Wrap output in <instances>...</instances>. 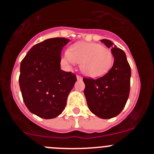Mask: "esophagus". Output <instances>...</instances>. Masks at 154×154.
<instances>
[{
	"label": "esophagus",
	"instance_id": "34e87169",
	"mask_svg": "<svg viewBox=\"0 0 154 154\" xmlns=\"http://www.w3.org/2000/svg\"><path fill=\"white\" fill-rule=\"evenodd\" d=\"M76 78H77V79H78V80H82V76L78 75H76Z\"/></svg>",
	"mask_w": 154,
	"mask_h": 154
}]
</instances>
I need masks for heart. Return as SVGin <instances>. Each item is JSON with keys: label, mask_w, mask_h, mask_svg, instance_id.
<instances>
[{"label": "heart", "mask_w": 154, "mask_h": 154, "mask_svg": "<svg viewBox=\"0 0 154 154\" xmlns=\"http://www.w3.org/2000/svg\"><path fill=\"white\" fill-rule=\"evenodd\" d=\"M65 62L70 65L81 62L82 72L89 77H99L108 72L113 64V54L109 48L97 43L79 42L65 50Z\"/></svg>", "instance_id": "1"}]
</instances>
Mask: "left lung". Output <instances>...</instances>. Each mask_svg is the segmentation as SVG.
<instances>
[{
  "mask_svg": "<svg viewBox=\"0 0 154 154\" xmlns=\"http://www.w3.org/2000/svg\"><path fill=\"white\" fill-rule=\"evenodd\" d=\"M111 48L114 62L112 68L96 79L83 78L87 104L91 112L102 119H110L119 115L124 108L130 89L131 69L126 54L107 39L101 40Z\"/></svg>",
  "mask_w": 154,
  "mask_h": 154,
  "instance_id": "left-lung-1",
  "label": "left lung"
}]
</instances>
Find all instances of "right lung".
<instances>
[{
    "instance_id": "add662e5",
    "label": "right lung",
    "mask_w": 154,
    "mask_h": 154,
    "mask_svg": "<svg viewBox=\"0 0 154 154\" xmlns=\"http://www.w3.org/2000/svg\"><path fill=\"white\" fill-rule=\"evenodd\" d=\"M69 42L65 38H49L28 51L20 66L19 85L30 112L43 119L60 115L75 83L74 73L60 67L61 53Z\"/></svg>"
}]
</instances>
